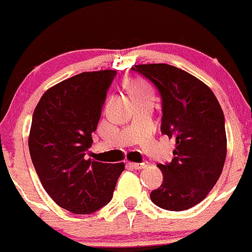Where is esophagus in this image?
Masks as SVG:
<instances>
[{"mask_svg":"<svg viewBox=\"0 0 252 252\" xmlns=\"http://www.w3.org/2000/svg\"><path fill=\"white\" fill-rule=\"evenodd\" d=\"M129 166L133 167L134 170H142L148 166V162H129Z\"/></svg>","mask_w":252,"mask_h":252,"instance_id":"esophagus-1","label":"esophagus"}]
</instances>
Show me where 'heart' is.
<instances>
[{"instance_id": "obj_1", "label": "heart", "mask_w": 252, "mask_h": 252, "mask_svg": "<svg viewBox=\"0 0 252 252\" xmlns=\"http://www.w3.org/2000/svg\"><path fill=\"white\" fill-rule=\"evenodd\" d=\"M127 88H128L131 97H141V95H150L149 88L142 80L132 79L127 82Z\"/></svg>"}]
</instances>
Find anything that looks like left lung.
Here are the masks:
<instances>
[{"label": "left lung", "instance_id": "left-lung-1", "mask_svg": "<svg viewBox=\"0 0 252 252\" xmlns=\"http://www.w3.org/2000/svg\"><path fill=\"white\" fill-rule=\"evenodd\" d=\"M161 95V133L176 139L172 161L158 167L161 186L150 193L155 205L183 211L203 201L219 181L227 154L224 115L214 92L189 72L168 64H141Z\"/></svg>", "mask_w": 252, "mask_h": 252}]
</instances>
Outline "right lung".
<instances>
[{
  "mask_svg": "<svg viewBox=\"0 0 252 252\" xmlns=\"http://www.w3.org/2000/svg\"><path fill=\"white\" fill-rule=\"evenodd\" d=\"M115 70L81 72L43 93L31 123L33 167L54 203L88 215L113 198L125 164L86 159Z\"/></svg>",
  "mask_w": 252,
  "mask_h": 252,
  "instance_id": "obj_1",
  "label": "right lung"
}]
</instances>
